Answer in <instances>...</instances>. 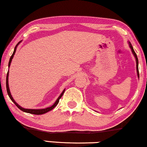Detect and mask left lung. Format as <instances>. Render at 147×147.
Here are the masks:
<instances>
[{"instance_id":"8db88e82","label":"left lung","mask_w":147,"mask_h":147,"mask_svg":"<svg viewBox=\"0 0 147 147\" xmlns=\"http://www.w3.org/2000/svg\"><path fill=\"white\" fill-rule=\"evenodd\" d=\"M129 47L131 48V51H132L135 57H136V70H137V74H138V76L139 77V71H138V57H137V55H136V53H135L134 50L133 49V47L132 45H131V44L130 42H129Z\"/></svg>"}]
</instances>
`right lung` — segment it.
Here are the masks:
<instances>
[{
    "label": "right lung",
    "instance_id": "obj_1",
    "mask_svg": "<svg viewBox=\"0 0 147 147\" xmlns=\"http://www.w3.org/2000/svg\"><path fill=\"white\" fill-rule=\"evenodd\" d=\"M20 42H21V41H20ZM20 42H18V45H17L16 46V47H15V49H14L13 53L12 55H11V57H10V60H9V66H10L11 62V60H12L13 57V55H14V54H15V53H16V49H17V46H18V45H19V43H20ZM8 76H9V71L7 72V74L6 87H7V94H8V95H9V98H10V99L12 100L13 102V103L15 104V105H16L17 106V107H18V108H19V109H20V110L22 111H24V112H25V113H30V114H34V115H42V114H45V113H46L49 112V111H51L52 109H53V108H55V107H56L57 104H58V102H59V100H60V99L61 98H62V96L63 94H64V91H65V90H64V91H63L62 94H60V96H59L58 98H57L56 101H55V102L54 104H53V105H52L51 107H48V108H46V109H24V108H22V107H20V106L19 105H18V103H16V101H15V100H13V97L11 96V93H10V90H9V83H8Z\"/></svg>",
    "mask_w": 147,
    "mask_h": 147
}]
</instances>
